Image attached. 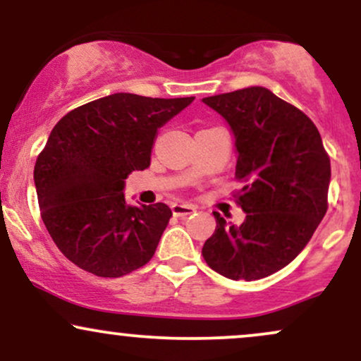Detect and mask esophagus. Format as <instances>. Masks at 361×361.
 I'll return each mask as SVG.
<instances>
[{"label": "esophagus", "mask_w": 361, "mask_h": 361, "mask_svg": "<svg viewBox=\"0 0 361 361\" xmlns=\"http://www.w3.org/2000/svg\"><path fill=\"white\" fill-rule=\"evenodd\" d=\"M171 210H173V214L176 215V217H186V215L195 212V207L188 205V204H173Z\"/></svg>", "instance_id": "1"}]
</instances>
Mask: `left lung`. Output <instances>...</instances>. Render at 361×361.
I'll return each mask as SVG.
<instances>
[{"mask_svg":"<svg viewBox=\"0 0 361 361\" xmlns=\"http://www.w3.org/2000/svg\"><path fill=\"white\" fill-rule=\"evenodd\" d=\"M234 135L238 202L243 224L214 212L215 233L202 247L214 271L231 280H259L304 250L327 210L331 163L312 120L263 86L202 100Z\"/></svg>","mask_w":361,"mask_h":361,"instance_id":"8db88e82","label":"left lung"}]
</instances>
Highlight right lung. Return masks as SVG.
Returning a JSON list of instances; mask_svg holds the SVG:
<instances>
[{
  "label": "right lung",
  "instance_id": "right-lung-1",
  "mask_svg": "<svg viewBox=\"0 0 361 361\" xmlns=\"http://www.w3.org/2000/svg\"><path fill=\"white\" fill-rule=\"evenodd\" d=\"M193 100L114 93L52 128L35 163L37 198L52 241L76 267L117 279L154 256L171 209L128 205L123 188L151 164L157 130Z\"/></svg>",
  "mask_w": 361,
  "mask_h": 361
}]
</instances>
